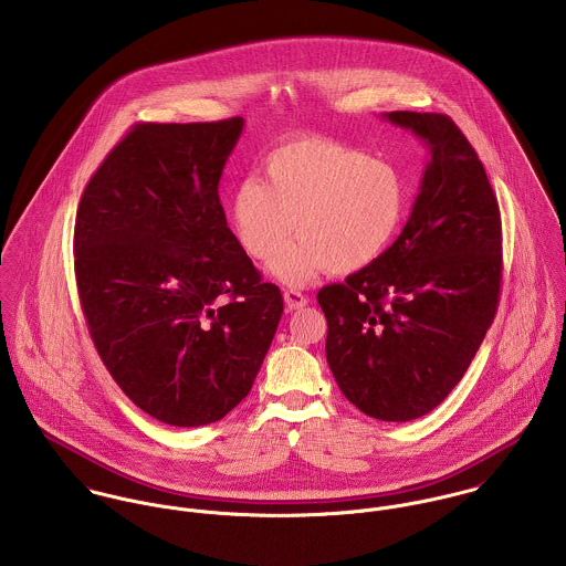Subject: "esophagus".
<instances>
[{"instance_id":"esophagus-1","label":"esophagus","mask_w":566,"mask_h":566,"mask_svg":"<svg viewBox=\"0 0 566 566\" xmlns=\"http://www.w3.org/2000/svg\"><path fill=\"white\" fill-rule=\"evenodd\" d=\"M283 301H285V307H287L290 312L303 310V307L310 303V298H307L303 292H298V290H285V292H283Z\"/></svg>"}]
</instances>
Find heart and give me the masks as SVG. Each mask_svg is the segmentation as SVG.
I'll return each instance as SVG.
<instances>
[{
    "label": "heart",
    "mask_w": 566,
    "mask_h": 566,
    "mask_svg": "<svg viewBox=\"0 0 566 566\" xmlns=\"http://www.w3.org/2000/svg\"><path fill=\"white\" fill-rule=\"evenodd\" d=\"M265 182L243 178L231 216L243 250L259 261L301 240L272 263L287 285H303L331 268L350 274L375 263L392 243L407 207L403 176L392 163L333 139H303L272 150Z\"/></svg>",
    "instance_id": "obj_1"
}]
</instances>
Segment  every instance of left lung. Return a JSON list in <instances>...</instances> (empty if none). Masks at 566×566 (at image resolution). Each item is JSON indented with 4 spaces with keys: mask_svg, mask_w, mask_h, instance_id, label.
Instances as JSON below:
<instances>
[{
    "mask_svg": "<svg viewBox=\"0 0 566 566\" xmlns=\"http://www.w3.org/2000/svg\"><path fill=\"white\" fill-rule=\"evenodd\" d=\"M431 159L409 220L375 263L326 285V361L364 413L407 422L460 384L501 290V218L478 153L440 113H386Z\"/></svg>",
    "mask_w": 566,
    "mask_h": 566,
    "instance_id": "8db88e82",
    "label": "left lung"
}]
</instances>
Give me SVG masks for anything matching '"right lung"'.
I'll return each instance as SVG.
<instances>
[{
  "instance_id": "right-lung-1",
  "label": "right lung",
  "mask_w": 566,
  "mask_h": 566,
  "mask_svg": "<svg viewBox=\"0 0 566 566\" xmlns=\"http://www.w3.org/2000/svg\"><path fill=\"white\" fill-rule=\"evenodd\" d=\"M242 130V117L137 124L91 176L76 216L93 344L124 395L171 427L242 403L283 314L218 193Z\"/></svg>"
}]
</instances>
